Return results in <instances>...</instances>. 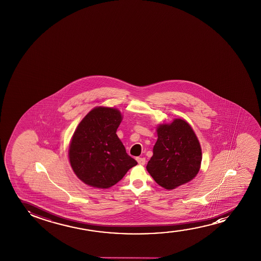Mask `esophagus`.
<instances>
[{"label":"esophagus","instance_id":"esophagus-1","mask_svg":"<svg viewBox=\"0 0 261 261\" xmlns=\"http://www.w3.org/2000/svg\"><path fill=\"white\" fill-rule=\"evenodd\" d=\"M136 161L138 162V164L142 165V166L145 165V163H146V160L144 158H136Z\"/></svg>","mask_w":261,"mask_h":261}]
</instances>
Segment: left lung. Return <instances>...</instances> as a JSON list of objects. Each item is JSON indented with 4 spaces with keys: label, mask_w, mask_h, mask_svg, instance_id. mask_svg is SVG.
I'll return each mask as SVG.
<instances>
[{
    "label": "left lung",
    "mask_w": 261,
    "mask_h": 261,
    "mask_svg": "<svg viewBox=\"0 0 261 261\" xmlns=\"http://www.w3.org/2000/svg\"><path fill=\"white\" fill-rule=\"evenodd\" d=\"M158 140L147 171L159 186L173 190L196 176L201 164V148L191 125L175 118L157 127Z\"/></svg>",
    "instance_id": "1"
}]
</instances>
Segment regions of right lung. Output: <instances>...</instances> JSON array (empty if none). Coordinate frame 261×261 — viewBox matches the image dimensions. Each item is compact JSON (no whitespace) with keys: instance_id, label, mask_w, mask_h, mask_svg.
Instances as JSON below:
<instances>
[{"instance_id":"obj_1","label":"right lung","mask_w":261,"mask_h":261,"mask_svg":"<svg viewBox=\"0 0 261 261\" xmlns=\"http://www.w3.org/2000/svg\"><path fill=\"white\" fill-rule=\"evenodd\" d=\"M121 121L117 109L96 107L75 129L68 157L73 171L86 185L107 189L137 164L116 134Z\"/></svg>"}]
</instances>
